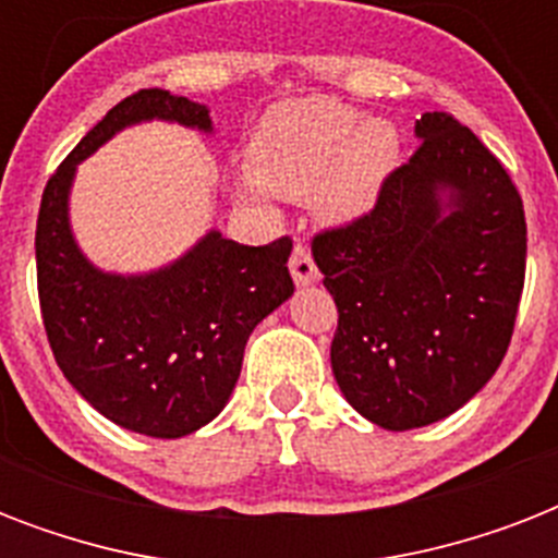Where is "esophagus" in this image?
I'll return each instance as SVG.
<instances>
[{
  "mask_svg": "<svg viewBox=\"0 0 558 558\" xmlns=\"http://www.w3.org/2000/svg\"><path fill=\"white\" fill-rule=\"evenodd\" d=\"M289 271H292L298 287H306V283L318 280V266H315L313 254H310L304 240H295V248H292V257H289Z\"/></svg>",
  "mask_w": 558,
  "mask_h": 558,
  "instance_id": "34e87169",
  "label": "esophagus"
}]
</instances>
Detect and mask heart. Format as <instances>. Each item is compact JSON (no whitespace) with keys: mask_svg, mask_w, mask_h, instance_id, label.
<instances>
[{"mask_svg":"<svg viewBox=\"0 0 558 558\" xmlns=\"http://www.w3.org/2000/svg\"><path fill=\"white\" fill-rule=\"evenodd\" d=\"M399 159L397 130L362 121L359 109L330 98L280 104L257 126L245 161L263 191L306 199L327 219L362 217Z\"/></svg>","mask_w":558,"mask_h":558,"instance_id":"b5f03b06","label":"heart"}]
</instances>
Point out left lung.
<instances>
[{"mask_svg": "<svg viewBox=\"0 0 558 558\" xmlns=\"http://www.w3.org/2000/svg\"><path fill=\"white\" fill-rule=\"evenodd\" d=\"M416 135L420 147L390 170L367 214L313 236L339 310L336 381L390 432L454 414L493 379L527 266L524 205L501 161L446 112H425Z\"/></svg>", "mask_w": 558, "mask_h": 558, "instance_id": "left-lung-1", "label": "left lung"}]
</instances>
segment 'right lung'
<instances>
[{
  "label": "right lung",
  "instance_id": "1",
  "mask_svg": "<svg viewBox=\"0 0 558 558\" xmlns=\"http://www.w3.org/2000/svg\"><path fill=\"white\" fill-rule=\"evenodd\" d=\"M144 118L210 130L208 109L168 89H138L109 109L51 173L37 217V292L63 376L130 432L185 437L222 411L252 330L295 292L292 240L240 245L210 231L187 257L147 278L86 263L69 231L74 165Z\"/></svg>",
  "mask_w": 558,
  "mask_h": 558
}]
</instances>
